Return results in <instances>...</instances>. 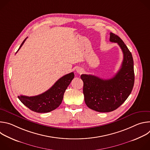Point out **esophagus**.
I'll list each match as a JSON object with an SVG mask.
<instances>
[{"label":"esophagus","instance_id":"esophagus-1","mask_svg":"<svg viewBox=\"0 0 150 150\" xmlns=\"http://www.w3.org/2000/svg\"><path fill=\"white\" fill-rule=\"evenodd\" d=\"M76 72H77L78 74H82V73L83 72V69L81 68H78L76 69Z\"/></svg>","mask_w":150,"mask_h":150}]
</instances>
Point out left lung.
I'll return each mask as SVG.
<instances>
[{
	"label": "left lung",
	"mask_w": 150,
	"mask_h": 150,
	"mask_svg": "<svg viewBox=\"0 0 150 150\" xmlns=\"http://www.w3.org/2000/svg\"><path fill=\"white\" fill-rule=\"evenodd\" d=\"M110 41L121 48L123 59L117 73L111 79H103L94 75L82 74L83 93L86 105L98 112H110L117 109L129 97L134 85V60L122 40L110 33Z\"/></svg>",
	"instance_id": "1"
}]
</instances>
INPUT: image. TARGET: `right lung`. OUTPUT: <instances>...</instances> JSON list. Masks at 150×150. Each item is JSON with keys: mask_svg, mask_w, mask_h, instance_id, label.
I'll use <instances>...</instances> for the list:
<instances>
[{"mask_svg": "<svg viewBox=\"0 0 150 150\" xmlns=\"http://www.w3.org/2000/svg\"><path fill=\"white\" fill-rule=\"evenodd\" d=\"M27 38V37L23 41L16 53L22 47ZM74 78V72L67 74L58 79L46 92L32 97L20 96H18V98L33 112L41 113L50 112L57 108L62 103L63 94Z\"/></svg>", "mask_w": 150, "mask_h": 150, "instance_id": "obj_1", "label": "right lung"}]
</instances>
